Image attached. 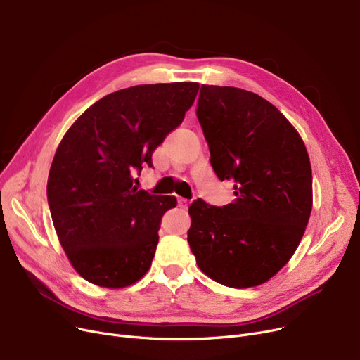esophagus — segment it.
Here are the masks:
<instances>
[{"label":"esophagus","instance_id":"esophagus-1","mask_svg":"<svg viewBox=\"0 0 360 360\" xmlns=\"http://www.w3.org/2000/svg\"><path fill=\"white\" fill-rule=\"evenodd\" d=\"M188 200H186V198H182V197H179L178 198V206L181 207V209H186V207H188Z\"/></svg>","mask_w":360,"mask_h":360}]
</instances>
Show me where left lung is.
<instances>
[{
	"label": "left lung",
	"mask_w": 360,
	"mask_h": 360,
	"mask_svg": "<svg viewBox=\"0 0 360 360\" xmlns=\"http://www.w3.org/2000/svg\"><path fill=\"white\" fill-rule=\"evenodd\" d=\"M197 117L221 181L236 200H194L188 243L216 283H266L299 247L311 212V169L303 139L268 100L233 86L201 85Z\"/></svg>",
	"instance_id": "8db88e82"
}]
</instances>
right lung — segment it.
<instances>
[{
  "label": "right lung",
  "mask_w": 360,
  "mask_h": 360,
  "mask_svg": "<svg viewBox=\"0 0 360 360\" xmlns=\"http://www.w3.org/2000/svg\"><path fill=\"white\" fill-rule=\"evenodd\" d=\"M195 82L136 85L108 94L82 113L56 151L46 197L61 247L89 283L128 287L150 269L172 195L138 190L141 174L176 129ZM136 181V179H135Z\"/></svg>",
  "instance_id": "right-lung-1"
}]
</instances>
